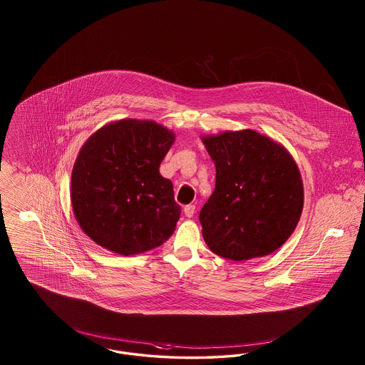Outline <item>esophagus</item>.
<instances>
[{"label": "esophagus", "mask_w": 365, "mask_h": 365, "mask_svg": "<svg viewBox=\"0 0 365 365\" xmlns=\"http://www.w3.org/2000/svg\"><path fill=\"white\" fill-rule=\"evenodd\" d=\"M183 212H185V215L187 216V217H191L194 213H195V207L194 205H186L185 208H183Z\"/></svg>", "instance_id": "obj_1"}]
</instances>
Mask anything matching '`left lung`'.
<instances>
[{
    "instance_id": "obj_1",
    "label": "left lung",
    "mask_w": 365,
    "mask_h": 365,
    "mask_svg": "<svg viewBox=\"0 0 365 365\" xmlns=\"http://www.w3.org/2000/svg\"><path fill=\"white\" fill-rule=\"evenodd\" d=\"M216 186L200 212L209 249L228 260H250L279 249L304 205L298 167L289 152L253 130L205 137Z\"/></svg>"
}]
</instances>
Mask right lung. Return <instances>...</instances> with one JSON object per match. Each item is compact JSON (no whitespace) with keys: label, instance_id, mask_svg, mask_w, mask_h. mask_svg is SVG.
<instances>
[{"label":"right lung","instance_id":"add662e5","mask_svg":"<svg viewBox=\"0 0 365 365\" xmlns=\"http://www.w3.org/2000/svg\"><path fill=\"white\" fill-rule=\"evenodd\" d=\"M175 135L155 122L120 120L87 139L71 176L73 215L105 249L138 255L165 242L180 217L160 164Z\"/></svg>","mask_w":365,"mask_h":365}]
</instances>
